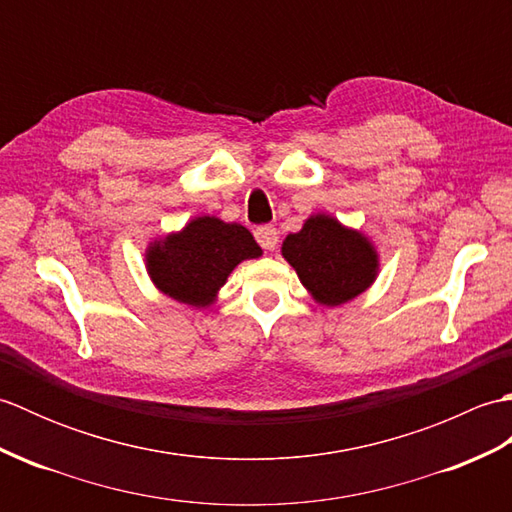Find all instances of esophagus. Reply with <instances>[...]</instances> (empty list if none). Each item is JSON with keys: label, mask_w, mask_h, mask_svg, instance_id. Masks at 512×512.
Instances as JSON below:
<instances>
[{"label": "esophagus", "mask_w": 512, "mask_h": 512, "mask_svg": "<svg viewBox=\"0 0 512 512\" xmlns=\"http://www.w3.org/2000/svg\"><path fill=\"white\" fill-rule=\"evenodd\" d=\"M255 239L264 250H275L279 237H277V228L273 224H262L255 228Z\"/></svg>", "instance_id": "obj_1"}]
</instances>
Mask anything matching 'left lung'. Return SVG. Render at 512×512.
Segmentation results:
<instances>
[{
	"mask_svg": "<svg viewBox=\"0 0 512 512\" xmlns=\"http://www.w3.org/2000/svg\"><path fill=\"white\" fill-rule=\"evenodd\" d=\"M281 255L323 306H341L372 286L378 257L367 237L330 215H312L284 239Z\"/></svg>",
	"mask_w": 512,
	"mask_h": 512,
	"instance_id": "left-lung-1",
	"label": "left lung"
}]
</instances>
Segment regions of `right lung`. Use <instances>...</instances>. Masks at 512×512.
I'll return each instance as SVG.
<instances>
[{"label":"right lung","mask_w":512,"mask_h":512,"mask_svg":"<svg viewBox=\"0 0 512 512\" xmlns=\"http://www.w3.org/2000/svg\"><path fill=\"white\" fill-rule=\"evenodd\" d=\"M262 255V248L242 224L217 217H195L180 233L154 242L147 250V270L158 290L171 299L204 308L215 301L231 270Z\"/></svg>","instance_id":"1"}]
</instances>
